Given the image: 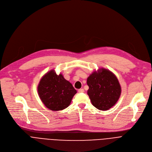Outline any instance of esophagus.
<instances>
[{
	"instance_id": "34e87169",
	"label": "esophagus",
	"mask_w": 152,
	"mask_h": 152,
	"mask_svg": "<svg viewBox=\"0 0 152 152\" xmlns=\"http://www.w3.org/2000/svg\"><path fill=\"white\" fill-rule=\"evenodd\" d=\"M78 92L79 93H84V90L82 88H80V89L78 90Z\"/></svg>"
}]
</instances>
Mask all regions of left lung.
I'll list each match as a JSON object with an SVG mask.
<instances>
[{"mask_svg": "<svg viewBox=\"0 0 152 152\" xmlns=\"http://www.w3.org/2000/svg\"><path fill=\"white\" fill-rule=\"evenodd\" d=\"M87 94L93 105L101 111L110 110L118 100L121 88L115 75L103 68L87 78Z\"/></svg>", "mask_w": 152, "mask_h": 152, "instance_id": "left-lung-1", "label": "left lung"}]
</instances>
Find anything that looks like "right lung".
<instances>
[{
  "instance_id": "right-lung-1",
  "label": "right lung",
  "mask_w": 152,
  "mask_h": 152,
  "mask_svg": "<svg viewBox=\"0 0 152 152\" xmlns=\"http://www.w3.org/2000/svg\"><path fill=\"white\" fill-rule=\"evenodd\" d=\"M37 90L42 102L54 111L66 109L77 93L72 84L65 79L61 73L57 75L54 70L42 77Z\"/></svg>"
}]
</instances>
